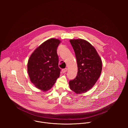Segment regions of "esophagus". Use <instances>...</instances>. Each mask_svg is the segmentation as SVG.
Masks as SVG:
<instances>
[{
    "label": "esophagus",
    "mask_w": 128,
    "mask_h": 128,
    "mask_svg": "<svg viewBox=\"0 0 128 128\" xmlns=\"http://www.w3.org/2000/svg\"><path fill=\"white\" fill-rule=\"evenodd\" d=\"M67 68H64V69H63L62 70V72L63 73H65V72H67Z\"/></svg>",
    "instance_id": "esophagus-1"
}]
</instances>
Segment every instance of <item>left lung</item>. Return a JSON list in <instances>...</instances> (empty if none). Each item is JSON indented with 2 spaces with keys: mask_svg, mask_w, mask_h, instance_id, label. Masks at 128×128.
Masks as SVG:
<instances>
[{
  "mask_svg": "<svg viewBox=\"0 0 128 128\" xmlns=\"http://www.w3.org/2000/svg\"><path fill=\"white\" fill-rule=\"evenodd\" d=\"M76 59L78 71L76 78L69 81L70 89L76 94L85 93L98 80L102 71V61L95 48L82 39L71 40Z\"/></svg>",
  "mask_w": 128,
  "mask_h": 128,
  "instance_id": "obj_1",
  "label": "left lung"
}]
</instances>
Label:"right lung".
<instances>
[{"label": "right lung", "instance_id": "add662e5", "mask_svg": "<svg viewBox=\"0 0 128 128\" xmlns=\"http://www.w3.org/2000/svg\"><path fill=\"white\" fill-rule=\"evenodd\" d=\"M59 40L51 38L42 43L31 54L28 62V73L35 87L44 91L50 89L60 76L57 48Z\"/></svg>", "mask_w": 128, "mask_h": 128}]
</instances>
